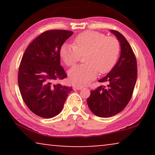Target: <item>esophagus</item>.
Instances as JSON below:
<instances>
[{
    "label": "esophagus",
    "mask_w": 155,
    "mask_h": 155,
    "mask_svg": "<svg viewBox=\"0 0 155 155\" xmlns=\"http://www.w3.org/2000/svg\"><path fill=\"white\" fill-rule=\"evenodd\" d=\"M83 88V87L82 86H80V85H75V86H73V90H82V89Z\"/></svg>",
    "instance_id": "obj_1"
}]
</instances>
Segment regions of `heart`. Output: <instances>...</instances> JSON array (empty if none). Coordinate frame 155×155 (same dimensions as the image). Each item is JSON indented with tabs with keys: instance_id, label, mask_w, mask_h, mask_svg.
I'll return each instance as SVG.
<instances>
[{
	"instance_id": "obj_1",
	"label": "heart",
	"mask_w": 155,
	"mask_h": 155,
	"mask_svg": "<svg viewBox=\"0 0 155 155\" xmlns=\"http://www.w3.org/2000/svg\"><path fill=\"white\" fill-rule=\"evenodd\" d=\"M75 46L64 44L60 49L61 58L68 66H73L85 55V63L69 71L70 80L75 84H85L99 74L109 73L115 65L120 54L117 38L107 37L94 31H84L75 37Z\"/></svg>"
}]
</instances>
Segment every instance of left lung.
<instances>
[{
  "label": "left lung",
  "mask_w": 155,
  "mask_h": 155,
  "mask_svg": "<svg viewBox=\"0 0 155 155\" xmlns=\"http://www.w3.org/2000/svg\"><path fill=\"white\" fill-rule=\"evenodd\" d=\"M120 45L119 59L111 71L99 82H108L92 90L87 102L91 111L101 118L117 114L130 101L137 80V61L131 46L124 36L111 30Z\"/></svg>",
  "instance_id": "left-lung-1"
}]
</instances>
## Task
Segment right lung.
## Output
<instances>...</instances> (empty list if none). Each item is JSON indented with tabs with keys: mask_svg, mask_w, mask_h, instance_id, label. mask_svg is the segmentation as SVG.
Segmentation results:
<instances>
[{
	"mask_svg": "<svg viewBox=\"0 0 155 155\" xmlns=\"http://www.w3.org/2000/svg\"><path fill=\"white\" fill-rule=\"evenodd\" d=\"M68 30L46 31L28 46L21 60L18 85L27 107L36 115L50 118L62 110L72 87L53 84L67 77L61 65L60 49L73 35Z\"/></svg>",
	"mask_w": 155,
	"mask_h": 155,
	"instance_id": "add662e5",
	"label": "right lung"
}]
</instances>
